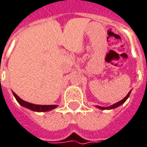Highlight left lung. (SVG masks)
Instances as JSON below:
<instances>
[{"instance_id": "1", "label": "left lung", "mask_w": 147, "mask_h": 147, "mask_svg": "<svg viewBox=\"0 0 147 147\" xmlns=\"http://www.w3.org/2000/svg\"><path fill=\"white\" fill-rule=\"evenodd\" d=\"M131 91H130V92H129L128 93H127V96H125V97H124V98H123L122 100L119 101V102H116L115 104H114V105H110V106H109V107L97 106V108H98V109H103V110H104V109H115V108H117V107H118V106H120V105H121L122 104H123V103L125 102V101H126L127 99L128 98L129 96H130V94H131Z\"/></svg>"}]
</instances>
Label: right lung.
Returning <instances> with one entry per match:
<instances>
[{"label": "right lung", "instance_id": "right-lung-1", "mask_svg": "<svg viewBox=\"0 0 147 147\" xmlns=\"http://www.w3.org/2000/svg\"><path fill=\"white\" fill-rule=\"evenodd\" d=\"M14 97L16 98V101L18 102L22 106L27 108V109H30L32 111H49L50 110H52V109L57 108V105H35V104H32V103L28 102H26V101L21 99L20 97H19L14 92H13Z\"/></svg>", "mask_w": 147, "mask_h": 147}]
</instances>
